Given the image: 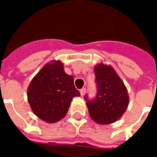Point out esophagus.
<instances>
[{"instance_id": "esophagus-1", "label": "esophagus", "mask_w": 157, "mask_h": 157, "mask_svg": "<svg viewBox=\"0 0 157 157\" xmlns=\"http://www.w3.org/2000/svg\"><path fill=\"white\" fill-rule=\"evenodd\" d=\"M86 91V88H82V89H81V90H80V94H81L82 97V96L85 95Z\"/></svg>"}]
</instances>
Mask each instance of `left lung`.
Instances as JSON below:
<instances>
[{"instance_id": "8db88e82", "label": "left lung", "mask_w": 157, "mask_h": 157, "mask_svg": "<svg viewBox=\"0 0 157 157\" xmlns=\"http://www.w3.org/2000/svg\"><path fill=\"white\" fill-rule=\"evenodd\" d=\"M98 94L93 101L85 100L90 118L101 125L120 120L129 105V96L123 82L115 69L103 63L94 67Z\"/></svg>"}]
</instances>
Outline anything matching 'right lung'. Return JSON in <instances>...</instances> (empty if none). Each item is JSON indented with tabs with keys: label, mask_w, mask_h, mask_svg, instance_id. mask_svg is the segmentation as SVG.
Segmentation results:
<instances>
[{
	"label": "right lung",
	"mask_w": 157,
	"mask_h": 157,
	"mask_svg": "<svg viewBox=\"0 0 157 157\" xmlns=\"http://www.w3.org/2000/svg\"><path fill=\"white\" fill-rule=\"evenodd\" d=\"M80 93L74 86V78L67 75L59 60H52L33 78L27 89L32 112L48 123L62 120L68 111L72 98Z\"/></svg>",
	"instance_id": "add662e5"
}]
</instances>
